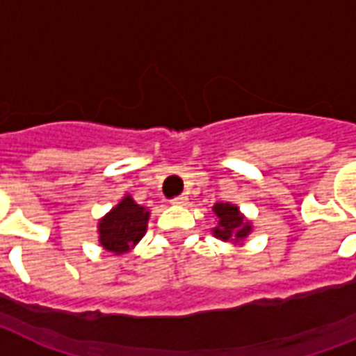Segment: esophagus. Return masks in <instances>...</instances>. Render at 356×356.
Returning a JSON list of instances; mask_svg holds the SVG:
<instances>
[{
	"label": "esophagus",
	"instance_id": "34e87169",
	"mask_svg": "<svg viewBox=\"0 0 356 356\" xmlns=\"http://www.w3.org/2000/svg\"><path fill=\"white\" fill-rule=\"evenodd\" d=\"M187 200H189V198H187L186 195H178V197L172 198V200H170V202L176 204V206H186Z\"/></svg>",
	"mask_w": 356,
	"mask_h": 356
}]
</instances>
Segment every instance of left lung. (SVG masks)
I'll list each match as a JSON object with an SVG mask.
<instances>
[{
  "mask_svg": "<svg viewBox=\"0 0 356 356\" xmlns=\"http://www.w3.org/2000/svg\"><path fill=\"white\" fill-rule=\"evenodd\" d=\"M211 209L219 219L217 227L211 230L216 238L222 239V241L241 243L252 232V225L241 216L238 206L230 202H217Z\"/></svg>",
  "mask_w": 356,
  "mask_h": 356,
  "instance_id": "left-lung-1",
  "label": "left lung"
}]
</instances>
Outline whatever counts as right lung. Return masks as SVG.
<instances>
[{
	"mask_svg": "<svg viewBox=\"0 0 356 356\" xmlns=\"http://www.w3.org/2000/svg\"><path fill=\"white\" fill-rule=\"evenodd\" d=\"M148 217L150 211L126 195L98 222V241L104 249L115 254L129 252L147 232Z\"/></svg>",
	"mask_w": 356,
	"mask_h": 356,
	"instance_id": "1",
	"label": "right lung"
}]
</instances>
